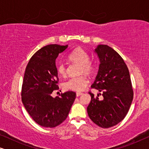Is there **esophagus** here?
Wrapping results in <instances>:
<instances>
[{"label": "esophagus", "instance_id": "1", "mask_svg": "<svg viewBox=\"0 0 149 149\" xmlns=\"http://www.w3.org/2000/svg\"><path fill=\"white\" fill-rule=\"evenodd\" d=\"M82 94H83V93H81V92H77L76 95H77V97H78V96H80V95H81Z\"/></svg>", "mask_w": 149, "mask_h": 149}]
</instances>
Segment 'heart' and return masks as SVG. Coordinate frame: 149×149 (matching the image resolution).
<instances>
[{
  "label": "heart",
  "mask_w": 149,
  "mask_h": 149,
  "mask_svg": "<svg viewBox=\"0 0 149 149\" xmlns=\"http://www.w3.org/2000/svg\"><path fill=\"white\" fill-rule=\"evenodd\" d=\"M69 60L81 65L80 73L91 74L94 70L93 64L90 61L89 54L81 48H77L70 53L68 56ZM57 72L61 76L66 75V69L65 64L63 62H59L57 64ZM89 84V80L86 77L81 75L77 77H72L69 79L64 83L63 87L65 90L81 91L84 90L85 87Z\"/></svg>",
  "instance_id": "obj_1"
}]
</instances>
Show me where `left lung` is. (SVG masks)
Listing matches in <instances>:
<instances>
[{
	"mask_svg": "<svg viewBox=\"0 0 149 149\" xmlns=\"http://www.w3.org/2000/svg\"><path fill=\"white\" fill-rule=\"evenodd\" d=\"M100 62L91 88L102 93L99 100L89 92L91 99L87 111L93 123L102 128L116 125L128 113L134 97L130 72L121 56L111 47L99 45L95 49ZM100 95H101L100 93Z\"/></svg>",
	"mask_w": 149,
	"mask_h": 149,
	"instance_id": "8db88e82",
	"label": "left lung"
}]
</instances>
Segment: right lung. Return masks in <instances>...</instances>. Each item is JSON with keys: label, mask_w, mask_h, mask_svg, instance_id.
Returning a JSON list of instances; mask_svg holds the SVG:
<instances>
[{"label": "right lung", "mask_w": 149, "mask_h": 149, "mask_svg": "<svg viewBox=\"0 0 149 149\" xmlns=\"http://www.w3.org/2000/svg\"><path fill=\"white\" fill-rule=\"evenodd\" d=\"M68 45H49L37 51L28 62L22 88V101L32 119L45 127H55L68 117L76 93L68 91L60 97L52 93L59 89L56 60Z\"/></svg>", "instance_id": "obj_1"}]
</instances>
